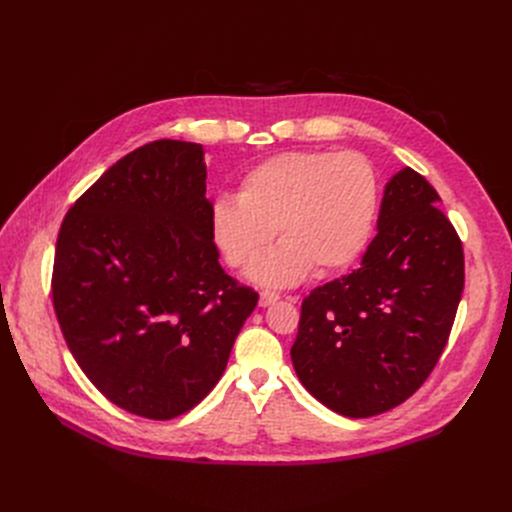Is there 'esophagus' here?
<instances>
[{
    "label": "esophagus",
    "mask_w": 512,
    "mask_h": 512,
    "mask_svg": "<svg viewBox=\"0 0 512 512\" xmlns=\"http://www.w3.org/2000/svg\"><path fill=\"white\" fill-rule=\"evenodd\" d=\"M280 299V294L276 290H263L261 297H259V305L261 307H270L272 303H276Z\"/></svg>",
    "instance_id": "34e87169"
}]
</instances>
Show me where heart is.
<instances>
[{
    "instance_id": "obj_1",
    "label": "heart",
    "mask_w": 512,
    "mask_h": 512,
    "mask_svg": "<svg viewBox=\"0 0 512 512\" xmlns=\"http://www.w3.org/2000/svg\"><path fill=\"white\" fill-rule=\"evenodd\" d=\"M378 176L357 151H290L240 180L238 199L211 207V234L226 261L245 270L278 236L284 245L253 267L267 284L299 282L311 267L334 274L351 265L373 230Z\"/></svg>"
}]
</instances>
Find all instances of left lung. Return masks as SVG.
<instances>
[{"label":"left lung","instance_id":"left-lung-1","mask_svg":"<svg viewBox=\"0 0 512 512\" xmlns=\"http://www.w3.org/2000/svg\"><path fill=\"white\" fill-rule=\"evenodd\" d=\"M438 201L419 172H398L361 265L303 299L294 371L344 417L398 407L440 361L461 303L465 255Z\"/></svg>","mask_w":512,"mask_h":512}]
</instances>
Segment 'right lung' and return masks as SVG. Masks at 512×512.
Here are the masks:
<instances>
[{"label":"right lung","mask_w":512,"mask_h":512,"mask_svg":"<svg viewBox=\"0 0 512 512\" xmlns=\"http://www.w3.org/2000/svg\"><path fill=\"white\" fill-rule=\"evenodd\" d=\"M205 176L201 145L147 143L76 199L58 234L51 297L70 353L145 419L199 405L259 301L218 261Z\"/></svg>","instance_id":"obj_1"}]
</instances>
